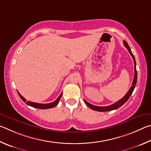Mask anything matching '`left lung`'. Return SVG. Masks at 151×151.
Masks as SVG:
<instances>
[{
    "label": "left lung",
    "mask_w": 151,
    "mask_h": 151,
    "mask_svg": "<svg viewBox=\"0 0 151 151\" xmlns=\"http://www.w3.org/2000/svg\"><path fill=\"white\" fill-rule=\"evenodd\" d=\"M123 44L124 46H125L127 49L128 50V51L130 53V54L131 55L132 58H133V61H134V78H133V83H132V86L129 89V90L128 91L127 93H126V95L124 96L122 99H121L120 100H119L118 101H117L115 104H113L111 105H109V106H105V107H99V106H96V105H91L88 103V101H86V100H84V102L86 105H88V106L91 108V109L95 110V111H101V112H104V111H112L114 109H117L118 108H119L120 107L122 106V105L125 104V103L127 102V101L129 99V97H131V96L133 93V91L134 90V88H135V85L137 83V70H136V62H135V59H134V55L132 53L131 50L130 49V47L129 46V45L127 44V42L126 41L124 40L123 41Z\"/></svg>",
    "instance_id": "obj_1"
}]
</instances>
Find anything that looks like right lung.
Wrapping results in <instances>:
<instances>
[{
  "instance_id": "obj_1",
  "label": "right lung",
  "mask_w": 151,
  "mask_h": 151,
  "mask_svg": "<svg viewBox=\"0 0 151 151\" xmlns=\"http://www.w3.org/2000/svg\"><path fill=\"white\" fill-rule=\"evenodd\" d=\"M18 93L19 95V96L21 99H22V101L24 102H25L26 104L29 106H31L32 107L34 108H37V109H50V108H53L56 106V105L58 104V103H59V101L61 97L62 96V93L60 94V96L58 97L57 99L54 101V102L52 103H50V104H38V103H34V102H32V101H29L27 100H26L24 97H22L21 95L20 94L19 92L18 91Z\"/></svg>"
}]
</instances>
